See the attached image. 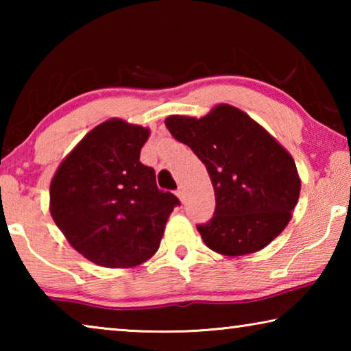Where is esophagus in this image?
I'll use <instances>...</instances> for the list:
<instances>
[{"instance_id":"1","label":"esophagus","mask_w":351,"mask_h":351,"mask_svg":"<svg viewBox=\"0 0 351 351\" xmlns=\"http://www.w3.org/2000/svg\"><path fill=\"white\" fill-rule=\"evenodd\" d=\"M176 195H178V198H180L181 203H186V190H184L182 186L176 190Z\"/></svg>"}]
</instances>
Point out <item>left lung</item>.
Instances as JSON below:
<instances>
[{"label":"left lung","instance_id":"1","mask_svg":"<svg viewBox=\"0 0 351 351\" xmlns=\"http://www.w3.org/2000/svg\"><path fill=\"white\" fill-rule=\"evenodd\" d=\"M165 125L206 165L215 212L198 224L212 251L230 257L257 252L280 235L300 193L291 154L246 112L217 105L197 119L170 116Z\"/></svg>","mask_w":351,"mask_h":351}]
</instances>
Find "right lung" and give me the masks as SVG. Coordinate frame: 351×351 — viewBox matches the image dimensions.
<instances>
[{"label":"right lung","instance_id":"1","mask_svg":"<svg viewBox=\"0 0 351 351\" xmlns=\"http://www.w3.org/2000/svg\"><path fill=\"white\" fill-rule=\"evenodd\" d=\"M148 136V128L110 119L74 147L51 181L56 224L77 252L99 266L133 268L152 258L180 204L139 161Z\"/></svg>","mask_w":351,"mask_h":351}]
</instances>
